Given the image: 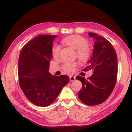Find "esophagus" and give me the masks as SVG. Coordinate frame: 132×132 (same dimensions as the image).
<instances>
[{
    "label": "esophagus",
    "instance_id": "34e87169",
    "mask_svg": "<svg viewBox=\"0 0 132 132\" xmlns=\"http://www.w3.org/2000/svg\"><path fill=\"white\" fill-rule=\"evenodd\" d=\"M76 79V77L75 76H70V80L71 81V82H73V81H75Z\"/></svg>",
    "mask_w": 132,
    "mask_h": 132
}]
</instances>
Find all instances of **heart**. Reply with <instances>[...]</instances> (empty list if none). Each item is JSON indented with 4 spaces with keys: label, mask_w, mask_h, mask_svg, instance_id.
<instances>
[{
    "label": "heart",
    "mask_w": 132,
    "mask_h": 132,
    "mask_svg": "<svg viewBox=\"0 0 132 132\" xmlns=\"http://www.w3.org/2000/svg\"><path fill=\"white\" fill-rule=\"evenodd\" d=\"M62 42L71 46L76 50L77 57L82 61H86L91 56V49L88 46V41L82 36L72 35L63 39ZM52 54L54 58H57L60 55V46L56 44L52 47ZM77 66V62H65L62 65V70L68 73H71L75 71Z\"/></svg>",
    "instance_id": "obj_1"
}]
</instances>
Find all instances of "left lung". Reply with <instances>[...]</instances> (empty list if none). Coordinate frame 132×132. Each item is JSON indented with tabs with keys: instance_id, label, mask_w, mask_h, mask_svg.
<instances>
[{
	"instance_id": "left-lung-1",
	"label": "left lung",
	"mask_w": 132,
	"mask_h": 132,
	"mask_svg": "<svg viewBox=\"0 0 132 132\" xmlns=\"http://www.w3.org/2000/svg\"><path fill=\"white\" fill-rule=\"evenodd\" d=\"M89 35L95 39L93 55L84 69L93 70L88 79L77 76L82 86L78 97L84 104L95 106L102 104L110 96L114 89L117 79L118 62L115 50L107 39L96 34L89 32Z\"/></svg>"
}]
</instances>
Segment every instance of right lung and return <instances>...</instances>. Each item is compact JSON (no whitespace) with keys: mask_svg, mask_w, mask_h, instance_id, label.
Returning <instances> with one entry per match:
<instances>
[{"mask_svg":"<svg viewBox=\"0 0 132 132\" xmlns=\"http://www.w3.org/2000/svg\"><path fill=\"white\" fill-rule=\"evenodd\" d=\"M56 37L51 35L37 36L23 46L19 59L21 89L30 102L42 107L50 105L69 82L67 75L52 76L48 71Z\"/></svg>","mask_w":132,"mask_h":132,"instance_id":"1","label":"right lung"}]
</instances>
